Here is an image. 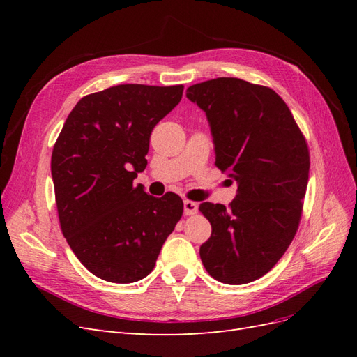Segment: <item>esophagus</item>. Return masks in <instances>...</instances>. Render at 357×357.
Masks as SVG:
<instances>
[{
    "label": "esophagus",
    "instance_id": "obj_1",
    "mask_svg": "<svg viewBox=\"0 0 357 357\" xmlns=\"http://www.w3.org/2000/svg\"><path fill=\"white\" fill-rule=\"evenodd\" d=\"M183 205H185V215H193V214L198 213V204L197 202L185 199Z\"/></svg>",
    "mask_w": 357,
    "mask_h": 357
}]
</instances>
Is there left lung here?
Here are the masks:
<instances>
[{
  "label": "left lung",
  "mask_w": 357,
  "mask_h": 357,
  "mask_svg": "<svg viewBox=\"0 0 357 357\" xmlns=\"http://www.w3.org/2000/svg\"><path fill=\"white\" fill-rule=\"evenodd\" d=\"M186 96L207 114L215 167L238 185L229 207L199 205L211 223L201 261L220 283H252L280 261L298 231L310 171L305 137L266 86L219 77L192 84Z\"/></svg>",
  "instance_id": "obj_1"
}]
</instances>
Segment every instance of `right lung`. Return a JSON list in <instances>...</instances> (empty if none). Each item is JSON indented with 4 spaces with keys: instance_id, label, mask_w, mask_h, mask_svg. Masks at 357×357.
Segmentation results:
<instances>
[{
    "instance_id": "obj_1",
    "label": "right lung",
    "mask_w": 357,
    "mask_h": 357,
    "mask_svg": "<svg viewBox=\"0 0 357 357\" xmlns=\"http://www.w3.org/2000/svg\"><path fill=\"white\" fill-rule=\"evenodd\" d=\"M183 84H117L86 95L68 114L52 152L63 236L79 261L110 283L152 273L183 201L134 185L147 165L150 134L180 102Z\"/></svg>"
}]
</instances>
